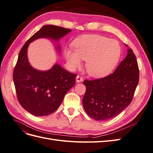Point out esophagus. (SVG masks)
<instances>
[{"mask_svg":"<svg viewBox=\"0 0 153 153\" xmlns=\"http://www.w3.org/2000/svg\"><path fill=\"white\" fill-rule=\"evenodd\" d=\"M83 81V78L80 76V75H78L76 77V82L77 83H79V82H81Z\"/></svg>","mask_w":153,"mask_h":153,"instance_id":"esophagus-1","label":"esophagus"}]
</instances>
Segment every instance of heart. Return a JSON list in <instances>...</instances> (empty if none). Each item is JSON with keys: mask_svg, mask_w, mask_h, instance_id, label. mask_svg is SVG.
Instances as JSON below:
<instances>
[{"mask_svg": "<svg viewBox=\"0 0 153 153\" xmlns=\"http://www.w3.org/2000/svg\"><path fill=\"white\" fill-rule=\"evenodd\" d=\"M74 51L65 48L64 56L71 68L85 61L87 73L92 77L100 78L107 75L118 63L121 48L114 40L100 35H84L73 43Z\"/></svg>", "mask_w": 153, "mask_h": 153, "instance_id": "b5f03b06", "label": "heart"}]
</instances>
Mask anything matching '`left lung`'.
<instances>
[{
	"mask_svg": "<svg viewBox=\"0 0 153 153\" xmlns=\"http://www.w3.org/2000/svg\"><path fill=\"white\" fill-rule=\"evenodd\" d=\"M138 81L136 56L128 48L126 58L113 73L84 81L86 91L82 103L86 113L96 121H106L116 116L131 103Z\"/></svg>",
	"mask_w": 153,
	"mask_h": 153,
	"instance_id": "8db88e82",
	"label": "left lung"
}]
</instances>
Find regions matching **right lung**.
I'll list each match as a JSON object with an SVG mask.
<instances>
[{
    "mask_svg": "<svg viewBox=\"0 0 153 153\" xmlns=\"http://www.w3.org/2000/svg\"><path fill=\"white\" fill-rule=\"evenodd\" d=\"M71 31L59 26L44 25L27 41L18 55L13 71L18 100L23 108L36 116L48 115L59 108L67 92L75 84L76 75L67 71L58 64L48 71L37 70L28 61L27 48L37 39L58 41ZM57 48L61 52L59 45Z\"/></svg>",
    "mask_w": 153,
    "mask_h": 153,
    "instance_id": "1",
    "label": "right lung"
}]
</instances>
